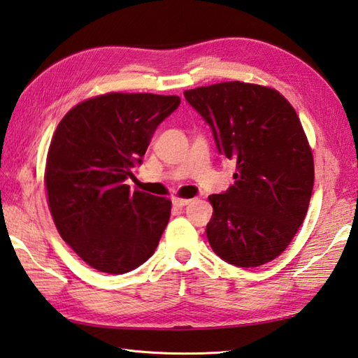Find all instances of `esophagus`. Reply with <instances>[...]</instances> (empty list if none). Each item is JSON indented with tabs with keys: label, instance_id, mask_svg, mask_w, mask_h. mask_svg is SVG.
I'll return each mask as SVG.
<instances>
[{
	"label": "esophagus",
	"instance_id": "esophagus-1",
	"mask_svg": "<svg viewBox=\"0 0 358 358\" xmlns=\"http://www.w3.org/2000/svg\"><path fill=\"white\" fill-rule=\"evenodd\" d=\"M172 203H173L175 206H178V208H183V206H186V205H189V203H191V199H180V197H173V199H172Z\"/></svg>",
	"mask_w": 358,
	"mask_h": 358
}]
</instances>
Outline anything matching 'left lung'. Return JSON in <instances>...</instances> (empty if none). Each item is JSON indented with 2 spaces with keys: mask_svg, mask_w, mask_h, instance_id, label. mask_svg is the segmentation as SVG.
Masks as SVG:
<instances>
[{
  "mask_svg": "<svg viewBox=\"0 0 358 358\" xmlns=\"http://www.w3.org/2000/svg\"><path fill=\"white\" fill-rule=\"evenodd\" d=\"M185 99L210 125L217 152L236 161L235 185L208 197L211 249L239 268L269 263L302 225L315 183L294 108L275 89L241 81L185 90Z\"/></svg>",
  "mask_w": 358,
  "mask_h": 358,
  "instance_id": "left-lung-1",
  "label": "left lung"
}]
</instances>
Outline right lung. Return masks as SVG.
<instances>
[{
    "instance_id": "1",
    "label": "right lung",
    "mask_w": 358,
    "mask_h": 358,
    "mask_svg": "<svg viewBox=\"0 0 358 358\" xmlns=\"http://www.w3.org/2000/svg\"><path fill=\"white\" fill-rule=\"evenodd\" d=\"M177 95L111 92L80 103L51 139L45 186L51 216L90 268L125 274L145 263L171 217L169 199L131 191L128 178Z\"/></svg>"
}]
</instances>
